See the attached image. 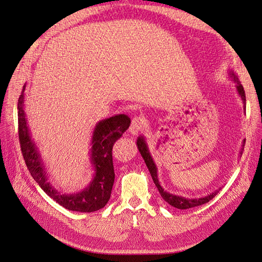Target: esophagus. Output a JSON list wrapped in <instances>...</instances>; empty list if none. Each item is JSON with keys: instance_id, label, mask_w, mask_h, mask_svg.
<instances>
[{"instance_id": "obj_1", "label": "esophagus", "mask_w": 262, "mask_h": 262, "mask_svg": "<svg viewBox=\"0 0 262 262\" xmlns=\"http://www.w3.org/2000/svg\"><path fill=\"white\" fill-rule=\"evenodd\" d=\"M144 125H145V120L143 118H141V117L133 118L131 121V125L129 128V132L132 134V136H137V134L144 128Z\"/></svg>"}]
</instances>
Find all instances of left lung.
<instances>
[{"label":"left lung","mask_w":262,"mask_h":262,"mask_svg":"<svg viewBox=\"0 0 262 262\" xmlns=\"http://www.w3.org/2000/svg\"><path fill=\"white\" fill-rule=\"evenodd\" d=\"M227 75L228 77L231 78V80L235 83V89L237 94H238V96L241 97L242 101H243V105L244 108H246V96H245V91H244V87L241 84L239 80H238V76L236 75V73L234 72L233 69H228L227 71ZM245 142L246 140H243V144L239 150V157H242L243 154V150H244V145H245ZM137 146L139 148V152L143 157V160L147 166L148 171L150 173V176H152V179L154 181L155 186L157 187L158 191H160L161 195L163 199L167 202L168 204H170L171 207H175L177 209L180 210H186V209H190V208H194L198 207V205H201L209 202L210 200H212L214 196L217 194V192L220 191V189H216L215 191H213L212 193L205 195V196H200V198H186V196H182V195H178V194H173L170 193L168 191H166L164 190V188L161 186L160 184V180H158V176H157V166L153 160L152 155L149 153V149H148V145H147V142L144 138V136H140L138 137L137 140Z\"/></svg>","instance_id":"obj_1"}]
</instances>
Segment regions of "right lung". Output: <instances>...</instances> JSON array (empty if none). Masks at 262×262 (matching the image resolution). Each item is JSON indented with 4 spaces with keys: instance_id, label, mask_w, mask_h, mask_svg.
Segmentation results:
<instances>
[{
    "instance_id": "obj_1",
    "label": "right lung",
    "mask_w": 262,
    "mask_h": 262,
    "mask_svg": "<svg viewBox=\"0 0 262 262\" xmlns=\"http://www.w3.org/2000/svg\"><path fill=\"white\" fill-rule=\"evenodd\" d=\"M25 90L24 85L18 98V137L24 160L30 175L43 191L70 211L91 213L102 209L110 199L115 170L113 164V146L128 130L131 120L126 115H116L100 120L95 125L91 140L90 161L94 170L89 186L74 193H63L55 189L48 178L40 150L31 136L25 113Z\"/></svg>"
}]
</instances>
